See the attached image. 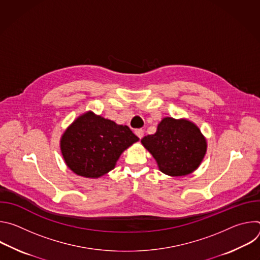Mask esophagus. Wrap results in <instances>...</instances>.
Instances as JSON below:
<instances>
[{"label":"esophagus","mask_w":260,"mask_h":260,"mask_svg":"<svg viewBox=\"0 0 260 260\" xmlns=\"http://www.w3.org/2000/svg\"><path fill=\"white\" fill-rule=\"evenodd\" d=\"M135 134L139 137V139H142L143 136H144V131L142 128H138L135 131Z\"/></svg>","instance_id":"esophagus-1"}]
</instances>
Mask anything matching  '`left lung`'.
<instances>
[{"label":"left lung","mask_w":260,"mask_h":260,"mask_svg":"<svg viewBox=\"0 0 260 260\" xmlns=\"http://www.w3.org/2000/svg\"><path fill=\"white\" fill-rule=\"evenodd\" d=\"M155 158L159 170L169 176H185L196 171L207 150L200 128L186 119L164 118L154 135L141 140Z\"/></svg>","instance_id":"1"}]
</instances>
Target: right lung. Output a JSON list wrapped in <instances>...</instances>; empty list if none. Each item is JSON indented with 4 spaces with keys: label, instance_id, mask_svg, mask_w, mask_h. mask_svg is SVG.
Instances as JSON below:
<instances>
[{
    "label": "right lung",
    "instance_id": "1",
    "mask_svg": "<svg viewBox=\"0 0 260 260\" xmlns=\"http://www.w3.org/2000/svg\"><path fill=\"white\" fill-rule=\"evenodd\" d=\"M138 140L128 126L87 112L64 132L60 149L74 173L99 178L113 170L120 154Z\"/></svg>",
    "mask_w": 260,
    "mask_h": 260
}]
</instances>
